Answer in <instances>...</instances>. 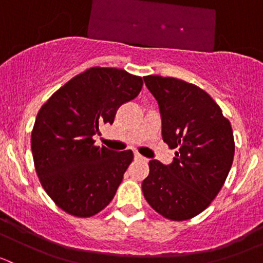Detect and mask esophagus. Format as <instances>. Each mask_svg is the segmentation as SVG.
<instances>
[{
    "label": "esophagus",
    "mask_w": 263,
    "mask_h": 263,
    "mask_svg": "<svg viewBox=\"0 0 263 263\" xmlns=\"http://www.w3.org/2000/svg\"><path fill=\"white\" fill-rule=\"evenodd\" d=\"M135 159H136V160H142V161H146L147 160L146 158H144V156H142L140 153H137V151H136V153H135Z\"/></svg>",
    "instance_id": "34e87169"
}]
</instances>
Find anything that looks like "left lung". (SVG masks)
Segmentation results:
<instances>
[{
    "label": "left lung",
    "instance_id": "1",
    "mask_svg": "<svg viewBox=\"0 0 263 263\" xmlns=\"http://www.w3.org/2000/svg\"><path fill=\"white\" fill-rule=\"evenodd\" d=\"M144 81L158 100L164 142L177 151L169 165L148 161L142 192L166 219H192L213 202L229 174L235 150L232 126L201 87L159 75Z\"/></svg>",
    "mask_w": 263,
    "mask_h": 263
}]
</instances>
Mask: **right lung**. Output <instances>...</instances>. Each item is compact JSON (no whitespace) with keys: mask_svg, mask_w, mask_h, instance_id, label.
<instances>
[{"mask_svg":"<svg viewBox=\"0 0 263 263\" xmlns=\"http://www.w3.org/2000/svg\"><path fill=\"white\" fill-rule=\"evenodd\" d=\"M144 81L124 70L91 67L66 82L42 105L31 131L34 166L53 202L90 217L115 197L134 153L95 145L102 124L135 99Z\"/></svg>","mask_w":263,"mask_h":263,"instance_id":"obj_1","label":"right lung"}]
</instances>
